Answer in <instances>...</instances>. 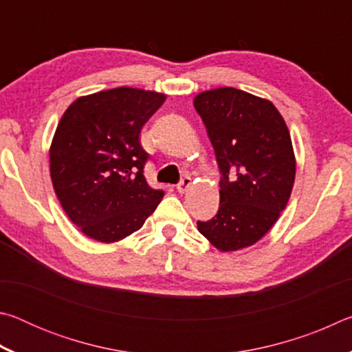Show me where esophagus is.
Returning a JSON list of instances; mask_svg holds the SVG:
<instances>
[{
    "label": "esophagus",
    "instance_id": "1",
    "mask_svg": "<svg viewBox=\"0 0 352 352\" xmlns=\"http://www.w3.org/2000/svg\"><path fill=\"white\" fill-rule=\"evenodd\" d=\"M190 184H192V180H190V177H183L182 182L177 184V190L180 194H184L190 188Z\"/></svg>",
    "mask_w": 352,
    "mask_h": 352
}]
</instances>
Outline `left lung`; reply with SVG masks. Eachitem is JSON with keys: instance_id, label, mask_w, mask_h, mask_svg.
Returning <instances> with one entry per match:
<instances>
[{"instance_id": "8db88e82", "label": "left lung", "mask_w": 352, "mask_h": 352, "mask_svg": "<svg viewBox=\"0 0 352 352\" xmlns=\"http://www.w3.org/2000/svg\"><path fill=\"white\" fill-rule=\"evenodd\" d=\"M220 169L216 216L197 228L220 252L262 239L290 199L296 162L289 129L270 100L237 88L194 98Z\"/></svg>"}]
</instances>
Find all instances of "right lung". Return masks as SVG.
Here are the masks:
<instances>
[{"label": "right lung", "instance_id": "add662e5", "mask_svg": "<svg viewBox=\"0 0 352 352\" xmlns=\"http://www.w3.org/2000/svg\"><path fill=\"white\" fill-rule=\"evenodd\" d=\"M166 94L119 87L76 99L50 148L51 180L71 222L111 243L138 231L164 192L144 178L140 132Z\"/></svg>", "mask_w": 352, "mask_h": 352}]
</instances>
